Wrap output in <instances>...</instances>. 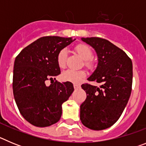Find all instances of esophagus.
Segmentation results:
<instances>
[{"mask_svg":"<svg viewBox=\"0 0 146 146\" xmlns=\"http://www.w3.org/2000/svg\"><path fill=\"white\" fill-rule=\"evenodd\" d=\"M74 88L75 89H77V88H80V85L78 84V83H74Z\"/></svg>","mask_w":146,"mask_h":146,"instance_id":"esophagus-1","label":"esophagus"}]
</instances>
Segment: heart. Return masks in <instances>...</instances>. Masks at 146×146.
<instances>
[{"label": "heart", "mask_w": 146, "mask_h": 146, "mask_svg": "<svg viewBox=\"0 0 146 146\" xmlns=\"http://www.w3.org/2000/svg\"><path fill=\"white\" fill-rule=\"evenodd\" d=\"M77 53L80 55L81 57L85 60V65L86 67L91 69L93 68V62L91 60L94 54L91 48L86 44H78L75 47ZM67 59V50L66 49H62L59 51L57 55V63L60 69H64L66 66ZM86 74L84 71H74V70H67L64 72L61 75L62 80L64 81L72 82H79L82 80Z\"/></svg>", "instance_id": "1"}]
</instances>
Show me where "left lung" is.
<instances>
[{
    "mask_svg": "<svg viewBox=\"0 0 146 146\" xmlns=\"http://www.w3.org/2000/svg\"><path fill=\"white\" fill-rule=\"evenodd\" d=\"M96 50L98 65L88 78L102 83L100 88L84 83L81 86L87 97L80 105L81 122L94 130L113 126L123 113L131 92L132 63L124 51L108 40L99 37L82 38Z\"/></svg>",
    "mask_w": 146,
    "mask_h": 146,
    "instance_id": "8db88e82",
    "label": "left lung"
}]
</instances>
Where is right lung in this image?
Wrapping results in <instances>:
<instances>
[{
	"label": "right lung",
	"mask_w": 146,
	"mask_h": 146,
	"mask_svg": "<svg viewBox=\"0 0 146 146\" xmlns=\"http://www.w3.org/2000/svg\"><path fill=\"white\" fill-rule=\"evenodd\" d=\"M74 40L71 37H41L15 58L14 97L23 118L33 126L45 127L57 123L61 117L62 104L74 91L72 82H54L53 78L60 74L57 63L59 51ZM47 80L51 82L49 86L45 83Z\"/></svg>",
	"instance_id": "right-lung-1"
}]
</instances>
